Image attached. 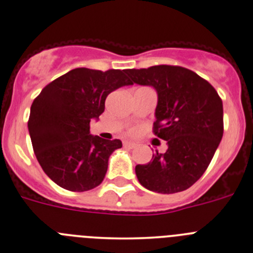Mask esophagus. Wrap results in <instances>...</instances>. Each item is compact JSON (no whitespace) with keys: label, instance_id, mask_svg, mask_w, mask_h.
Returning <instances> with one entry per match:
<instances>
[{"label":"esophagus","instance_id":"1","mask_svg":"<svg viewBox=\"0 0 253 253\" xmlns=\"http://www.w3.org/2000/svg\"><path fill=\"white\" fill-rule=\"evenodd\" d=\"M123 146L126 147V148H129V149H132V148H136V146L137 144L135 143V142H130V141H124L123 142Z\"/></svg>","mask_w":253,"mask_h":253}]
</instances>
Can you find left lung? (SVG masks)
Here are the masks:
<instances>
[{
	"mask_svg": "<svg viewBox=\"0 0 253 253\" xmlns=\"http://www.w3.org/2000/svg\"><path fill=\"white\" fill-rule=\"evenodd\" d=\"M132 82L158 92L153 132L167 142L164 154L135 167L142 186L158 194L189 189L208 169L223 135V107L208 81L179 65L126 69Z\"/></svg>",
	"mask_w": 253,
	"mask_h": 253,
	"instance_id": "8db88e82",
	"label": "left lung"
}]
</instances>
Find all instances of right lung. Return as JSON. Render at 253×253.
I'll list each match as a JSON object with an SVG mask.
<instances>
[{"mask_svg": "<svg viewBox=\"0 0 253 253\" xmlns=\"http://www.w3.org/2000/svg\"><path fill=\"white\" fill-rule=\"evenodd\" d=\"M127 84L132 82L124 70L76 68L33 100L27 123L33 150L42 171L61 188L88 191L104 180L110 155L122 142L92 136L89 123L104 112L107 95Z\"/></svg>", "mask_w": 253, "mask_h": 253, "instance_id": "obj_1", "label": "right lung"}]
</instances>
